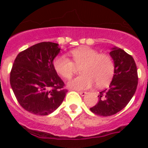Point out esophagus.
I'll use <instances>...</instances> for the list:
<instances>
[{
  "instance_id": "esophagus-1",
  "label": "esophagus",
  "mask_w": 148,
  "mask_h": 148,
  "mask_svg": "<svg viewBox=\"0 0 148 148\" xmlns=\"http://www.w3.org/2000/svg\"><path fill=\"white\" fill-rule=\"evenodd\" d=\"M78 93L81 95V96H84V95H86L88 94V92H86V91H78Z\"/></svg>"
}]
</instances>
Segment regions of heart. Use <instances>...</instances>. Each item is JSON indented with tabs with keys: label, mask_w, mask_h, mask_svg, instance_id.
Instances as JSON below:
<instances>
[{
	"label": "heart",
	"mask_w": 148,
	"mask_h": 148,
	"mask_svg": "<svg viewBox=\"0 0 148 148\" xmlns=\"http://www.w3.org/2000/svg\"><path fill=\"white\" fill-rule=\"evenodd\" d=\"M72 60L64 54L58 56L53 60V67L64 79L73 76L77 67H81V75L68 82V87L76 90H84L95 85L97 88L108 86L114 74L113 58L89 47H81L71 51Z\"/></svg>",
	"instance_id": "b5f03b06"
}]
</instances>
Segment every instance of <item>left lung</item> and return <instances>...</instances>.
Masks as SVG:
<instances>
[{
    "label": "left lung",
    "mask_w": 148,
    "mask_h": 148,
    "mask_svg": "<svg viewBox=\"0 0 148 148\" xmlns=\"http://www.w3.org/2000/svg\"><path fill=\"white\" fill-rule=\"evenodd\" d=\"M115 65L109 88L100 92L99 101L90 108L99 116H111L124 109L134 95L138 83V70L133 57L124 50L113 47L110 52Z\"/></svg>",
    "instance_id": "obj_1"
}]
</instances>
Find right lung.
Masks as SVG:
<instances>
[{"label": "right lung", "mask_w": 148, "mask_h": 148, "mask_svg": "<svg viewBox=\"0 0 148 148\" xmlns=\"http://www.w3.org/2000/svg\"><path fill=\"white\" fill-rule=\"evenodd\" d=\"M60 51L58 44L41 42L20 52L15 58L10 86L20 105L31 114H51L64 99L67 90L53 64Z\"/></svg>", "instance_id": "right-lung-1"}]
</instances>
